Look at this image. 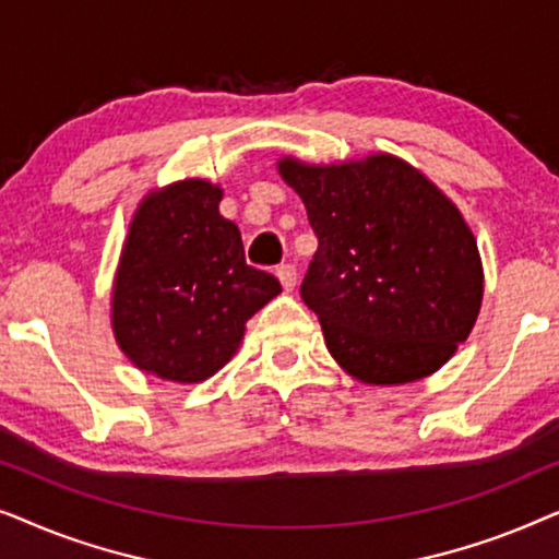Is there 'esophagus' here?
I'll list each match as a JSON object with an SVG mask.
<instances>
[{
    "label": "esophagus",
    "instance_id": "1",
    "mask_svg": "<svg viewBox=\"0 0 559 559\" xmlns=\"http://www.w3.org/2000/svg\"><path fill=\"white\" fill-rule=\"evenodd\" d=\"M277 277L282 282V287H285V293H293L295 285H297V270L293 264H280L277 266Z\"/></svg>",
    "mask_w": 559,
    "mask_h": 559
}]
</instances>
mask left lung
<instances>
[{"label":"left lung","mask_w":559,"mask_h":559,"mask_svg":"<svg viewBox=\"0 0 559 559\" xmlns=\"http://www.w3.org/2000/svg\"><path fill=\"white\" fill-rule=\"evenodd\" d=\"M277 170L318 236L300 295L335 364L373 386L445 366L484 302L478 243L457 205L389 152L331 165L287 155Z\"/></svg>","instance_id":"1"}]
</instances>
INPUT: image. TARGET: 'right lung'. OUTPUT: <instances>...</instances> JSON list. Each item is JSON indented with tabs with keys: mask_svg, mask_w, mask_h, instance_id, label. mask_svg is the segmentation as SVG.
I'll use <instances>...</instances> for the list:
<instances>
[{
	"mask_svg": "<svg viewBox=\"0 0 559 559\" xmlns=\"http://www.w3.org/2000/svg\"><path fill=\"white\" fill-rule=\"evenodd\" d=\"M224 188L186 178L136 205L111 287V331L129 361L175 384L213 377L239 350L247 320L282 293L247 264Z\"/></svg>",
	"mask_w": 559,
	"mask_h": 559,
	"instance_id": "add662e5",
	"label": "right lung"
}]
</instances>
